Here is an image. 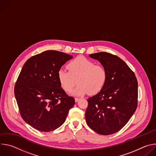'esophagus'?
<instances>
[{
	"label": "esophagus",
	"mask_w": 156,
	"mask_h": 156,
	"mask_svg": "<svg viewBox=\"0 0 156 156\" xmlns=\"http://www.w3.org/2000/svg\"><path fill=\"white\" fill-rule=\"evenodd\" d=\"M79 100H80V99H79V98H75V102H77Z\"/></svg>",
	"instance_id": "esophagus-1"
}]
</instances>
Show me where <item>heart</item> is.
Here are the masks:
<instances>
[{
    "label": "heart",
    "mask_w": 156,
    "mask_h": 156,
    "mask_svg": "<svg viewBox=\"0 0 156 156\" xmlns=\"http://www.w3.org/2000/svg\"><path fill=\"white\" fill-rule=\"evenodd\" d=\"M69 72L60 69L57 73V78L63 90L70 92L76 84L78 86L72 91L76 96L89 93L95 95L104 87L107 80V72L101 65L83 56H80L70 61L67 66Z\"/></svg>",
    "instance_id": "1"
}]
</instances>
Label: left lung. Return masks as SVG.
<instances>
[{
	"mask_svg": "<svg viewBox=\"0 0 156 156\" xmlns=\"http://www.w3.org/2000/svg\"><path fill=\"white\" fill-rule=\"evenodd\" d=\"M105 69L107 76L102 90L87 100V125L102 135L120 130L138 105V81L127 64L119 57L101 52L90 54Z\"/></svg>",
	"mask_w": 156,
	"mask_h": 156,
	"instance_id": "obj_1",
	"label": "left lung"
}]
</instances>
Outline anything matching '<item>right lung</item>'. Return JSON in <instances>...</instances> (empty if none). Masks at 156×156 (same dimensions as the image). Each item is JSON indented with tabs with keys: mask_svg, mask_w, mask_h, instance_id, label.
Returning <instances> with one entry per match:
<instances>
[{
	"mask_svg": "<svg viewBox=\"0 0 156 156\" xmlns=\"http://www.w3.org/2000/svg\"><path fill=\"white\" fill-rule=\"evenodd\" d=\"M72 55L46 51L24 64L14 93L20 114L26 123L42 132L53 131L65 121L75 99L61 87L57 73Z\"/></svg>",
	"mask_w": 156,
	"mask_h": 156,
	"instance_id": "obj_1",
	"label": "right lung"
}]
</instances>
